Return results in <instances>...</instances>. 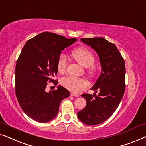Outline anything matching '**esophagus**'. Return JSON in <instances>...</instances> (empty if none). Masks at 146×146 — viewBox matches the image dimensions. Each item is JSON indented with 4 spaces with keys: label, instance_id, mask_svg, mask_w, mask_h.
Here are the masks:
<instances>
[{
    "label": "esophagus",
    "instance_id": "34e87169",
    "mask_svg": "<svg viewBox=\"0 0 146 146\" xmlns=\"http://www.w3.org/2000/svg\"><path fill=\"white\" fill-rule=\"evenodd\" d=\"M70 94L72 96H74V97H79L80 96L78 94H75V93H73V92H72Z\"/></svg>",
    "mask_w": 146,
    "mask_h": 146
}]
</instances>
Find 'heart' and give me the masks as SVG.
<instances>
[{
    "mask_svg": "<svg viewBox=\"0 0 146 146\" xmlns=\"http://www.w3.org/2000/svg\"><path fill=\"white\" fill-rule=\"evenodd\" d=\"M72 56L81 66L88 68V72L90 75L94 74L96 68L93 66L95 58L92 52L88 48L84 47L78 48L72 52ZM67 66L66 56L64 53H60L57 61V70L58 72L64 73ZM61 84L64 88L74 93H78L84 89L88 88V82L82 78H77L72 76H66L62 78Z\"/></svg>",
    "mask_w": 146,
    "mask_h": 146,
    "instance_id": "1",
    "label": "heart"
}]
</instances>
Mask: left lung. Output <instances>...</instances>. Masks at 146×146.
<instances>
[{"label":"left lung","mask_w":146,"mask_h":146,"mask_svg":"<svg viewBox=\"0 0 146 146\" xmlns=\"http://www.w3.org/2000/svg\"><path fill=\"white\" fill-rule=\"evenodd\" d=\"M81 41L98 53L101 72L92 90L99 94H82L86 105L78 113L80 121L92 126L105 122L119 107L125 91V62L115 44L103 37L86 38Z\"/></svg>","instance_id":"8db88e82"}]
</instances>
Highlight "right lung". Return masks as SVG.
<instances>
[{
	"label": "right lung",
	"instance_id": "obj_1",
	"mask_svg": "<svg viewBox=\"0 0 146 146\" xmlns=\"http://www.w3.org/2000/svg\"><path fill=\"white\" fill-rule=\"evenodd\" d=\"M77 41L51 32H43L28 40L16 62V96L21 108L38 122H49L58 113L61 101L70 96L68 90L45 92L47 82L57 84V61L61 51Z\"/></svg>",
	"mask_w": 146,
	"mask_h": 146
}]
</instances>
